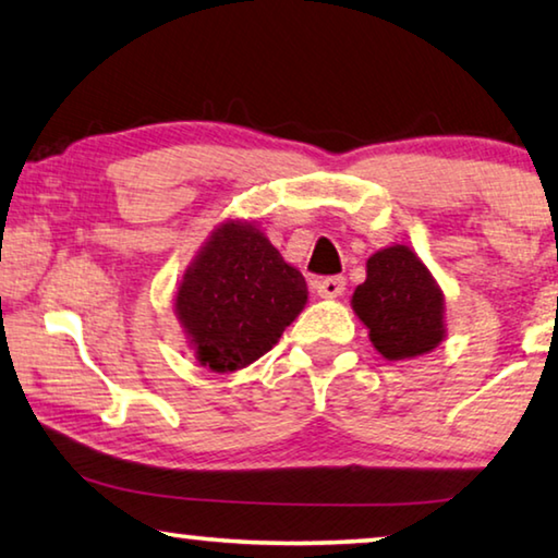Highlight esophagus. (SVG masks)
<instances>
[{"instance_id":"obj_1","label":"esophagus","mask_w":558,"mask_h":558,"mask_svg":"<svg viewBox=\"0 0 558 558\" xmlns=\"http://www.w3.org/2000/svg\"><path fill=\"white\" fill-rule=\"evenodd\" d=\"M313 288H315V293H318L320 298H338V295H343V290H345V280L340 278V276H332V278H323V280H315L313 282Z\"/></svg>"}]
</instances>
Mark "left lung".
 <instances>
[{
	"label": "left lung",
	"mask_w": 558,
	"mask_h": 558,
	"mask_svg": "<svg viewBox=\"0 0 558 558\" xmlns=\"http://www.w3.org/2000/svg\"><path fill=\"white\" fill-rule=\"evenodd\" d=\"M353 313L386 361H411L446 340L444 290L409 245H388L365 263Z\"/></svg>",
	"instance_id": "left-lung-1"
}]
</instances>
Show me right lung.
I'll use <instances>...</instances> for the list:
<instances>
[{
	"label": "right lung",
	"instance_id": "right-lung-1",
	"mask_svg": "<svg viewBox=\"0 0 558 558\" xmlns=\"http://www.w3.org/2000/svg\"><path fill=\"white\" fill-rule=\"evenodd\" d=\"M307 303L301 270L247 220L210 232L174 293V315L199 365L232 373L278 343Z\"/></svg>",
	"mask_w": 558,
	"mask_h": 558
}]
</instances>
